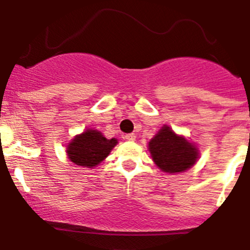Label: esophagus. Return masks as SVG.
I'll use <instances>...</instances> for the list:
<instances>
[{"instance_id": "34e87169", "label": "esophagus", "mask_w": 250, "mask_h": 250, "mask_svg": "<svg viewBox=\"0 0 250 250\" xmlns=\"http://www.w3.org/2000/svg\"><path fill=\"white\" fill-rule=\"evenodd\" d=\"M125 140H127V141H135V140H136V135H135V134H126V135H125Z\"/></svg>"}]
</instances>
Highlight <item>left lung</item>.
<instances>
[{
    "label": "left lung",
    "mask_w": 250,
    "mask_h": 250,
    "mask_svg": "<svg viewBox=\"0 0 250 250\" xmlns=\"http://www.w3.org/2000/svg\"><path fill=\"white\" fill-rule=\"evenodd\" d=\"M151 157L157 167L167 173H182L191 168L199 158L196 146L165 125L148 142Z\"/></svg>",
    "instance_id": "8db88e82"
}]
</instances>
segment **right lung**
Segmentation results:
<instances>
[{"label": "right lung", "mask_w": 250, "mask_h": 250, "mask_svg": "<svg viewBox=\"0 0 250 250\" xmlns=\"http://www.w3.org/2000/svg\"><path fill=\"white\" fill-rule=\"evenodd\" d=\"M116 144L118 140H108L98 130L87 129L71 140L66 148V153L68 159L75 165L93 168L109 156Z\"/></svg>", "instance_id": "1"}]
</instances>
